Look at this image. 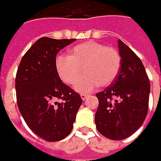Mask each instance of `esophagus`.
<instances>
[{"instance_id": "34e87169", "label": "esophagus", "mask_w": 161, "mask_h": 161, "mask_svg": "<svg viewBox=\"0 0 161 161\" xmlns=\"http://www.w3.org/2000/svg\"><path fill=\"white\" fill-rule=\"evenodd\" d=\"M80 97H81V98H82L83 100H85V99L87 98L88 95H87V94H85V93H82V94H80Z\"/></svg>"}]
</instances>
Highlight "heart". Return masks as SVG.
<instances>
[{
  "instance_id": "b5f03b06",
  "label": "heart",
  "mask_w": 161,
  "mask_h": 161,
  "mask_svg": "<svg viewBox=\"0 0 161 161\" xmlns=\"http://www.w3.org/2000/svg\"><path fill=\"white\" fill-rule=\"evenodd\" d=\"M122 64L120 53L111 47L88 41L71 48L67 56L60 55L55 61V68L60 79L67 85L76 83L80 92H90L97 84L106 87L112 83L118 75Z\"/></svg>"
}]
</instances>
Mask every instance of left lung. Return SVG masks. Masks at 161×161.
<instances>
[{"mask_svg":"<svg viewBox=\"0 0 161 161\" xmlns=\"http://www.w3.org/2000/svg\"><path fill=\"white\" fill-rule=\"evenodd\" d=\"M122 64L113 83L97 93L95 114L97 131L111 140H123L135 133L148 113L150 81L136 53L118 40Z\"/></svg>","mask_w":161,"mask_h":161,"instance_id":"left-lung-1","label":"left lung"}]
</instances>
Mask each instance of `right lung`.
Wrapping results in <instances>:
<instances>
[{
	"label": "right lung",
	"mask_w": 161,
	"mask_h": 161,
	"mask_svg": "<svg viewBox=\"0 0 161 161\" xmlns=\"http://www.w3.org/2000/svg\"><path fill=\"white\" fill-rule=\"evenodd\" d=\"M73 41L41 37L24 54L16 74L19 112L30 130L47 142L69 135L82 104L80 94L61 80L55 68L56 54Z\"/></svg>",
	"instance_id": "add662e5"
}]
</instances>
